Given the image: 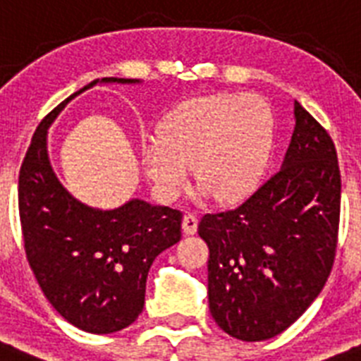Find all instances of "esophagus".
<instances>
[{"instance_id": "1", "label": "esophagus", "mask_w": 361, "mask_h": 361, "mask_svg": "<svg viewBox=\"0 0 361 361\" xmlns=\"http://www.w3.org/2000/svg\"><path fill=\"white\" fill-rule=\"evenodd\" d=\"M181 226H183V233L185 235H195L196 229H198V216L195 213H185Z\"/></svg>"}]
</instances>
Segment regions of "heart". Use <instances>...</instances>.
I'll return each mask as SVG.
<instances>
[{
	"instance_id": "b5f03b06",
	"label": "heart",
	"mask_w": 361,
	"mask_h": 361,
	"mask_svg": "<svg viewBox=\"0 0 361 361\" xmlns=\"http://www.w3.org/2000/svg\"><path fill=\"white\" fill-rule=\"evenodd\" d=\"M275 147L268 102L244 93H218L181 102L141 148V165L156 195L174 202L196 180L222 204L240 202L264 180Z\"/></svg>"
}]
</instances>
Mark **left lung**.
<instances>
[{
	"label": "left lung",
	"mask_w": 361,
	"mask_h": 361,
	"mask_svg": "<svg viewBox=\"0 0 361 361\" xmlns=\"http://www.w3.org/2000/svg\"><path fill=\"white\" fill-rule=\"evenodd\" d=\"M281 171L238 207L207 213L209 310L242 341L281 334L312 305L334 264L341 176L334 141L298 101Z\"/></svg>",
	"instance_id": "obj_1"
}]
</instances>
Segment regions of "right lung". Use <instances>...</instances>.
Segmentation results:
<instances>
[{
    "label": "right lung",
    "instance_id": "right-lung-1",
    "mask_svg": "<svg viewBox=\"0 0 361 361\" xmlns=\"http://www.w3.org/2000/svg\"><path fill=\"white\" fill-rule=\"evenodd\" d=\"M102 84L93 80L60 102L40 123L20 169L18 207L25 255L42 292L63 319L92 334L132 325L145 307L148 269L181 238V211L130 200L111 211L73 198L47 154V130L71 99Z\"/></svg>",
    "mask_w": 361,
    "mask_h": 361
}]
</instances>
